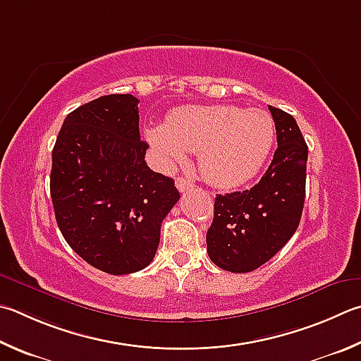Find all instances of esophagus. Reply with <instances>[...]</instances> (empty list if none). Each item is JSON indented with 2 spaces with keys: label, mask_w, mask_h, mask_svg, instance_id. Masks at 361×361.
<instances>
[{
  "label": "esophagus",
  "mask_w": 361,
  "mask_h": 361,
  "mask_svg": "<svg viewBox=\"0 0 361 361\" xmlns=\"http://www.w3.org/2000/svg\"><path fill=\"white\" fill-rule=\"evenodd\" d=\"M175 185H176V188H178L180 192H185V191H188V189H191L194 186L191 181L186 180V178H183V176H178V178L175 180Z\"/></svg>",
  "instance_id": "34e87169"
}]
</instances>
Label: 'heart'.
Listing matches in <instances>:
<instances>
[{"label": "heart", "instance_id": "1", "mask_svg": "<svg viewBox=\"0 0 361 361\" xmlns=\"http://www.w3.org/2000/svg\"><path fill=\"white\" fill-rule=\"evenodd\" d=\"M164 167L185 162L197 152L199 169L209 185L235 188L254 178L271 153L276 129L270 114L228 104L176 107L166 124L145 130Z\"/></svg>", "mask_w": 361, "mask_h": 361}]
</instances>
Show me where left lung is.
<instances>
[{"mask_svg": "<svg viewBox=\"0 0 361 361\" xmlns=\"http://www.w3.org/2000/svg\"><path fill=\"white\" fill-rule=\"evenodd\" d=\"M268 109L278 140L270 167L251 189L216 195L207 232L209 259L232 273H249L270 260L292 238L303 213L307 145L292 115Z\"/></svg>", "mask_w": 361, "mask_h": 361, "instance_id": "left-lung-1", "label": "left lung"}]
</instances>
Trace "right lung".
<instances>
[{"instance_id": "add662e5", "label": "right lung", "mask_w": 361, "mask_h": 361, "mask_svg": "<svg viewBox=\"0 0 361 361\" xmlns=\"http://www.w3.org/2000/svg\"><path fill=\"white\" fill-rule=\"evenodd\" d=\"M139 99L101 96L71 112L51 152L50 195L64 240L109 274L152 264L161 224L180 199L175 181L147 166Z\"/></svg>"}]
</instances>
